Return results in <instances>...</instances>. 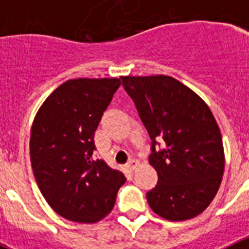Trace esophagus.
Segmentation results:
<instances>
[{"mask_svg": "<svg viewBox=\"0 0 249 249\" xmlns=\"http://www.w3.org/2000/svg\"><path fill=\"white\" fill-rule=\"evenodd\" d=\"M138 166H140V162H138L137 160H129L128 163H127V168H128L129 171H135Z\"/></svg>", "mask_w": 249, "mask_h": 249, "instance_id": "34e87169", "label": "esophagus"}]
</instances>
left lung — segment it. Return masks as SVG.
Listing matches in <instances>:
<instances>
[{"instance_id": "1", "label": "left lung", "mask_w": 249, "mask_h": 249, "mask_svg": "<svg viewBox=\"0 0 249 249\" xmlns=\"http://www.w3.org/2000/svg\"><path fill=\"white\" fill-rule=\"evenodd\" d=\"M152 140L149 164L158 183L147 192L152 211L167 221L201 214L213 201L224 172L222 135L207 103L173 77L122 76ZM158 139L166 147L155 151Z\"/></svg>"}]
</instances>
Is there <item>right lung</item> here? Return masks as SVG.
Returning a JSON list of instances; mask_svg holds the SVG:
<instances>
[{
  "label": "right lung",
  "mask_w": 249,
  "mask_h": 249,
  "mask_svg": "<svg viewBox=\"0 0 249 249\" xmlns=\"http://www.w3.org/2000/svg\"><path fill=\"white\" fill-rule=\"evenodd\" d=\"M118 78H74L58 86L37 111L30 138L32 171L51 208L68 221L96 223L113 210L121 171L92 158L94 131Z\"/></svg>",
  "instance_id": "right-lung-1"
}]
</instances>
